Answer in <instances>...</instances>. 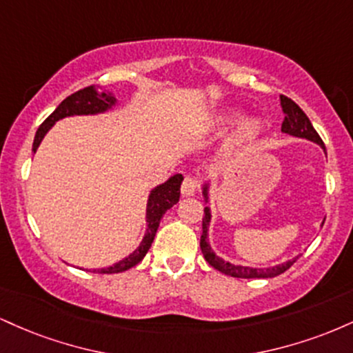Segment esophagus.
<instances>
[{"label": "esophagus", "instance_id": "esophagus-1", "mask_svg": "<svg viewBox=\"0 0 353 353\" xmlns=\"http://www.w3.org/2000/svg\"><path fill=\"white\" fill-rule=\"evenodd\" d=\"M197 179L194 176H185L184 181H182V185H181V192L182 196H192L194 192H196L197 189Z\"/></svg>", "mask_w": 353, "mask_h": 353}]
</instances>
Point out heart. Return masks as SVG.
Listing matches in <instances>:
<instances>
[{"mask_svg":"<svg viewBox=\"0 0 353 353\" xmlns=\"http://www.w3.org/2000/svg\"><path fill=\"white\" fill-rule=\"evenodd\" d=\"M241 117V112L234 111V109H229V111H222L219 112L210 119V129L214 132H222L225 129H229L230 125H234ZM262 125L259 121L255 119H244L242 123L237 124L236 132H234L232 139L229 143V149L230 151H236V149H244V148H250L257 143L259 136H261Z\"/></svg>","mask_w":353,"mask_h":353,"instance_id":"obj_1","label":"heart"}]
</instances>
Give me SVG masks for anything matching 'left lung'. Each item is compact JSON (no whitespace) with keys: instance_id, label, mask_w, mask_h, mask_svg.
<instances>
[{"instance_id":"obj_1","label":"left lung","mask_w":353,"mask_h":353,"mask_svg":"<svg viewBox=\"0 0 353 353\" xmlns=\"http://www.w3.org/2000/svg\"><path fill=\"white\" fill-rule=\"evenodd\" d=\"M281 104L283 109V123H282V132H287V134H292L295 137H305V139L314 141V143L320 144L325 151V145H323V141L320 139L319 132L315 131L314 125L309 121V117L305 116V112L302 111L297 104L294 103L292 99L287 98V96H281ZM204 196L208 199V185L204 188ZM210 222V212L209 208L204 209V217H202V236H201V250L204 254V259L209 262L214 269L219 270V272L230 275V277L237 279H269L275 277V275H281L285 272L287 269L294 265L295 259L292 261L285 262V264L269 267V269H250V267H242V265H234L229 264V262L219 259L216 254L210 250V245L208 242V225Z\"/></svg>"}]
</instances>
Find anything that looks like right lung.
<instances>
[{"mask_svg":"<svg viewBox=\"0 0 353 353\" xmlns=\"http://www.w3.org/2000/svg\"><path fill=\"white\" fill-rule=\"evenodd\" d=\"M116 103L114 96L108 94V92L103 91H96L92 86H88L84 89H79L76 91L74 94L68 96L63 103L59 104L54 111L51 112L50 116L46 117V121L39 125L38 131H36L34 136V143H33V152H36L39 143L43 141L44 134L51 129V125L56 123L58 119H63L66 116H72V114H96V112H103L106 111ZM181 182H182V174H176L172 176L171 179L165 181L164 184L157 185L156 189L151 190V196H149L148 201V230H145V236L141 242V245L132 252L129 257L123 259L117 264L106 267V269H98L94 272L99 274H117V272H124V270L131 269L139 264L141 261L144 259V255L148 254L149 247H151L154 236H156L157 228H159V222L163 216L165 214V210L171 209L174 204L179 202V196H181Z\"/></svg>","mask_w":353,"mask_h":353,"instance_id":"1","label":"right lung"}]
</instances>
